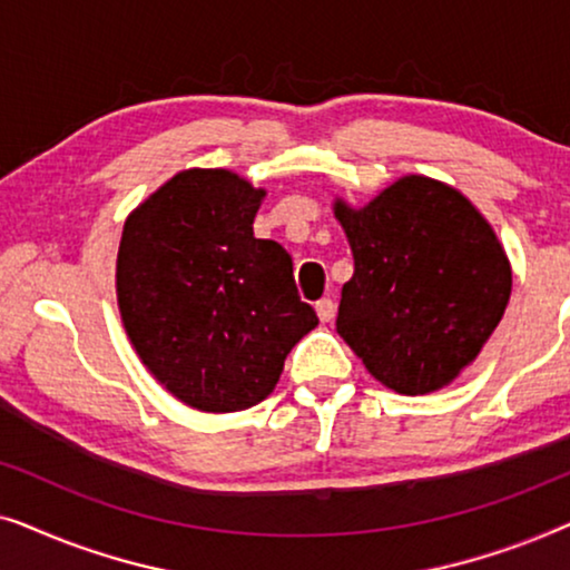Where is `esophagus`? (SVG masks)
<instances>
[{"instance_id": "1", "label": "esophagus", "mask_w": 570, "mask_h": 570, "mask_svg": "<svg viewBox=\"0 0 570 570\" xmlns=\"http://www.w3.org/2000/svg\"><path fill=\"white\" fill-rule=\"evenodd\" d=\"M334 314H337V306H334V301H332V298H322V301L316 303V316L322 318L324 324H326V322H332Z\"/></svg>"}]
</instances>
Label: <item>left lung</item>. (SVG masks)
<instances>
[{
  "mask_svg": "<svg viewBox=\"0 0 570 570\" xmlns=\"http://www.w3.org/2000/svg\"><path fill=\"white\" fill-rule=\"evenodd\" d=\"M355 259L337 332L396 394L459 379L501 324L511 262L485 215L454 186L407 174L363 207L334 197Z\"/></svg>",
  "mask_w": 570,
  "mask_h": 570,
  "instance_id": "8db88e82",
  "label": "left lung"
}]
</instances>
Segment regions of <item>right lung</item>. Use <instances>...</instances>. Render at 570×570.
<instances>
[{"instance_id":"right-lung-1","label":"right lung","mask_w":570,"mask_h":570,"mask_svg":"<svg viewBox=\"0 0 570 570\" xmlns=\"http://www.w3.org/2000/svg\"><path fill=\"white\" fill-rule=\"evenodd\" d=\"M267 191L228 168L178 170L124 220L116 303L155 381L194 410L267 400L318 324L277 240L254 238Z\"/></svg>"}]
</instances>
